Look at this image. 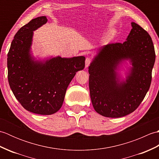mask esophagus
Masks as SVG:
<instances>
[{
	"mask_svg": "<svg viewBox=\"0 0 159 159\" xmlns=\"http://www.w3.org/2000/svg\"><path fill=\"white\" fill-rule=\"evenodd\" d=\"M91 62H92V59H91L90 58H87L86 60H85V67H87L89 66V64L91 63Z\"/></svg>",
	"mask_w": 159,
	"mask_h": 159,
	"instance_id": "esophagus-1",
	"label": "esophagus"
}]
</instances>
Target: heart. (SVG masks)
<instances>
[{
	"instance_id": "b5f03b06",
	"label": "heart",
	"mask_w": 159,
	"mask_h": 159,
	"mask_svg": "<svg viewBox=\"0 0 159 159\" xmlns=\"http://www.w3.org/2000/svg\"><path fill=\"white\" fill-rule=\"evenodd\" d=\"M113 35H114V31H110L109 33H108V35H107V38H111V37H112Z\"/></svg>"
}]
</instances>
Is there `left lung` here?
<instances>
[{
	"label": "left lung",
	"instance_id": "1",
	"mask_svg": "<svg viewBox=\"0 0 159 159\" xmlns=\"http://www.w3.org/2000/svg\"><path fill=\"white\" fill-rule=\"evenodd\" d=\"M124 43H109L100 48L89 66L90 97L94 109L107 117L133 113L149 90L155 62L152 40L135 22ZM132 67L126 80L117 72L124 60Z\"/></svg>",
	"mask_w": 159,
	"mask_h": 159
}]
</instances>
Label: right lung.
<instances>
[{"label":"right lung","instance_id":"1","mask_svg":"<svg viewBox=\"0 0 159 159\" xmlns=\"http://www.w3.org/2000/svg\"><path fill=\"white\" fill-rule=\"evenodd\" d=\"M48 21L46 16L31 20L16 33L7 55L8 81L13 93L30 112L52 115L61 107L67 87L85 67L83 56L43 61L31 55L33 31Z\"/></svg>","mask_w":159,"mask_h":159}]
</instances>
